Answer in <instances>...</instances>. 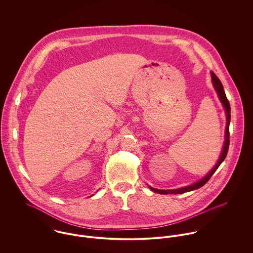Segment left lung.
Masks as SVG:
<instances>
[{"label": "left lung", "mask_w": 253, "mask_h": 253, "mask_svg": "<svg viewBox=\"0 0 253 253\" xmlns=\"http://www.w3.org/2000/svg\"><path fill=\"white\" fill-rule=\"evenodd\" d=\"M211 80H212V84L214 85V88L216 90L217 94H218V97L223 105V107L225 109V113H226V119H227V123H226V130H225V141H224V145H223V148H222V152H221V155L217 161L216 165L213 167V169L204 177L202 178L201 180L197 181L196 183L192 184V185H189L187 187H183V188H179V189H174V190H159V189H156V188H153L151 186H149V188L153 191V192H156V193H159V194H164V195H167V194H183V193H186V192H190V191H193V190H196V189H199L201 187H203L208 181L211 179V177L213 175V173L217 170V169L219 168V166L222 164V162L225 160L226 156H227V153H228V149H229V143H230V133H229V126H230V121H231V109H230V103H229V100L227 99L226 97V94H225V91H224V88H223V85H222V83L220 82V80L218 79L216 75L213 72H211Z\"/></svg>", "instance_id": "obj_1"}]
</instances>
